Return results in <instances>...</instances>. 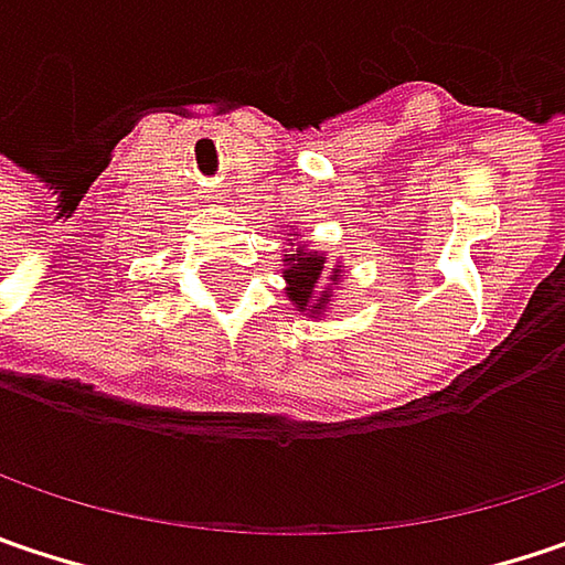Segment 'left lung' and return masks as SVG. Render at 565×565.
<instances>
[{
	"instance_id": "obj_1",
	"label": "left lung",
	"mask_w": 565,
	"mask_h": 565,
	"mask_svg": "<svg viewBox=\"0 0 565 565\" xmlns=\"http://www.w3.org/2000/svg\"><path fill=\"white\" fill-rule=\"evenodd\" d=\"M284 262H287L284 278H287V294H290V300H294L300 310L319 313V310L326 307V300H329V290L319 287L322 275H326V271H322V268H326V258L316 255V252L297 249V255H290V258H284ZM329 278L335 281V278H339V268H332Z\"/></svg>"
}]
</instances>
